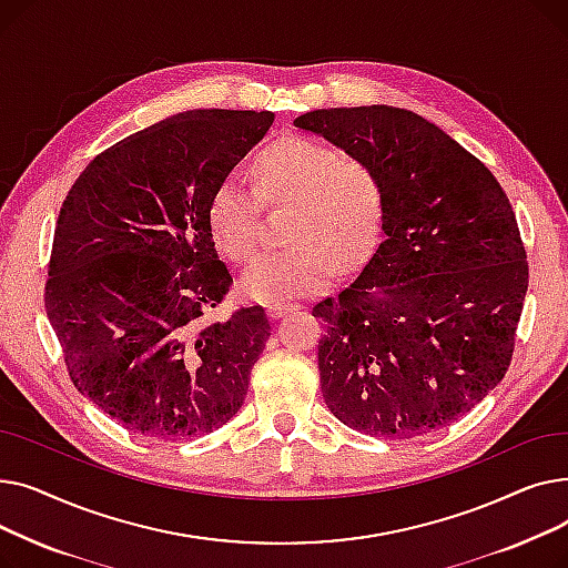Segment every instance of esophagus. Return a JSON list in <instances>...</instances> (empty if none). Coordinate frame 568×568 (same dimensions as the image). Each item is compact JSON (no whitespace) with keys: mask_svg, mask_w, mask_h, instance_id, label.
Wrapping results in <instances>:
<instances>
[{"mask_svg":"<svg viewBox=\"0 0 568 568\" xmlns=\"http://www.w3.org/2000/svg\"><path fill=\"white\" fill-rule=\"evenodd\" d=\"M302 306H296V304H274V306H266V313H268V317L272 320H281L283 315H287V313H294V311H300Z\"/></svg>","mask_w":568,"mask_h":568,"instance_id":"esophagus-1","label":"esophagus"}]
</instances>
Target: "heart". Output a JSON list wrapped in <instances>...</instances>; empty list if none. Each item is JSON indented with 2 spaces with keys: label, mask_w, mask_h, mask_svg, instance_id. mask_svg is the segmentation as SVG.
Here are the masks:
<instances>
[{
  "label": "heart",
  "mask_w": 568,
  "mask_h": 568,
  "mask_svg": "<svg viewBox=\"0 0 568 568\" xmlns=\"http://www.w3.org/2000/svg\"><path fill=\"white\" fill-rule=\"evenodd\" d=\"M254 191L242 174L223 176L209 200V227L232 260L257 248L260 197L294 204L287 242L255 257L239 290L257 304H285L329 287L343 268L368 260L384 223V189L375 170L341 159L334 146L304 135L268 144L253 163Z\"/></svg>",
  "instance_id": "obj_1"
}]
</instances>
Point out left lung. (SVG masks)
I'll return each mask as SVG.
<instances>
[{
    "mask_svg": "<svg viewBox=\"0 0 568 568\" xmlns=\"http://www.w3.org/2000/svg\"><path fill=\"white\" fill-rule=\"evenodd\" d=\"M294 126L368 163L382 244L320 302V384L338 422L407 439L454 424L511 364L527 253L493 172L428 119L392 105L313 110Z\"/></svg>",
    "mask_w": 568,
    "mask_h": 568,
    "instance_id": "8db88e82",
    "label": "left lung"
}]
</instances>
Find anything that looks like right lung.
<instances>
[{"label": "right lung", "mask_w": 568, "mask_h": 568, "mask_svg": "<svg viewBox=\"0 0 568 568\" xmlns=\"http://www.w3.org/2000/svg\"><path fill=\"white\" fill-rule=\"evenodd\" d=\"M274 112L189 110L112 144L59 212L45 311L75 389L133 433L186 439L244 405L262 306L204 322L230 292L209 227L223 176Z\"/></svg>", "instance_id": "obj_1"}]
</instances>
